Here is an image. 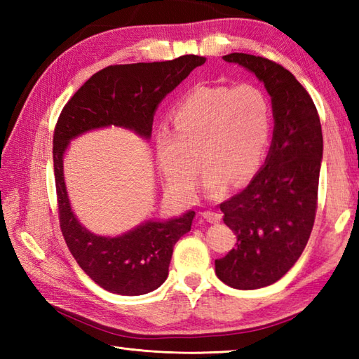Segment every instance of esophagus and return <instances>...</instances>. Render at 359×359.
<instances>
[{"mask_svg": "<svg viewBox=\"0 0 359 359\" xmlns=\"http://www.w3.org/2000/svg\"><path fill=\"white\" fill-rule=\"evenodd\" d=\"M202 216L203 219H207L208 222H220V219H222V215H220L219 211H203Z\"/></svg>", "mask_w": 359, "mask_h": 359, "instance_id": "obj_1", "label": "esophagus"}]
</instances>
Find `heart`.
Listing matches in <instances>:
<instances>
[{"instance_id": "heart-1", "label": "heart", "mask_w": 359, "mask_h": 359, "mask_svg": "<svg viewBox=\"0 0 359 359\" xmlns=\"http://www.w3.org/2000/svg\"><path fill=\"white\" fill-rule=\"evenodd\" d=\"M170 131L157 134V163L174 194L194 191L201 160L207 187L239 185L261 166L271 135V106L253 85L199 86L171 111Z\"/></svg>"}]
</instances>
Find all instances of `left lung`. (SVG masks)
<instances>
[{"label": "left lung", "instance_id": "1", "mask_svg": "<svg viewBox=\"0 0 359 359\" xmlns=\"http://www.w3.org/2000/svg\"><path fill=\"white\" fill-rule=\"evenodd\" d=\"M224 60L253 72L271 97L269 156L243 191L220 203L238 243L215 262L226 285L256 290L284 276L307 245L318 207L323 131L313 100L285 67L239 52Z\"/></svg>", "mask_w": 359, "mask_h": 359}]
</instances>
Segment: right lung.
Here are the masks:
<instances>
[{"label": "right lung", "mask_w": 359, "mask_h": 359, "mask_svg": "<svg viewBox=\"0 0 359 359\" xmlns=\"http://www.w3.org/2000/svg\"><path fill=\"white\" fill-rule=\"evenodd\" d=\"M203 63V57L184 55L171 62L108 66L94 74L60 114L53 133L60 226L81 270L111 293L139 296L162 285L175 242L191 230L196 212L147 220L114 238L94 234L72 211L63 174L65 152L75 137L112 125L148 140L160 102Z\"/></svg>", "instance_id": "obj_1"}]
</instances>
